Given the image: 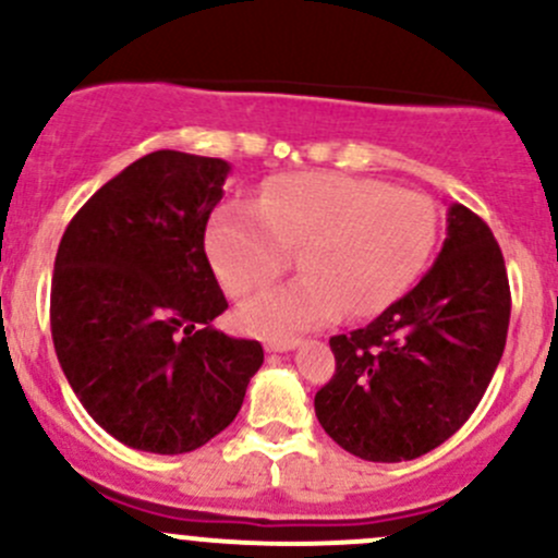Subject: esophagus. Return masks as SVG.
<instances>
[{"mask_svg": "<svg viewBox=\"0 0 558 558\" xmlns=\"http://www.w3.org/2000/svg\"><path fill=\"white\" fill-rule=\"evenodd\" d=\"M300 345V340H294V337H286V340H278V337H267L264 340V348H267L269 353H286V351H294V348Z\"/></svg>", "mask_w": 558, "mask_h": 558, "instance_id": "34e87169", "label": "esophagus"}]
</instances>
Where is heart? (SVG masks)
Returning a JSON list of instances; mask_svg holds the SVG:
<instances>
[{"instance_id": "1", "label": "heart", "mask_w": 558, "mask_h": 558, "mask_svg": "<svg viewBox=\"0 0 558 558\" xmlns=\"http://www.w3.org/2000/svg\"><path fill=\"white\" fill-rule=\"evenodd\" d=\"M437 210L429 196L378 180L311 172L272 180L256 205L229 202L207 227V253L234 296L286 272H302L240 311L256 331H300L342 311L373 315L408 291L429 262Z\"/></svg>"}]
</instances>
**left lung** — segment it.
<instances>
[{
  "instance_id": "obj_1",
  "label": "left lung",
  "mask_w": 558,
  "mask_h": 558,
  "mask_svg": "<svg viewBox=\"0 0 558 558\" xmlns=\"http://www.w3.org/2000/svg\"><path fill=\"white\" fill-rule=\"evenodd\" d=\"M442 251L373 324L331 337L335 375L315 393L326 435L367 461H410L461 429L494 378L510 324L502 251L453 202Z\"/></svg>"
}]
</instances>
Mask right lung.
I'll return each instance as SVG.
<instances>
[{
    "mask_svg": "<svg viewBox=\"0 0 558 558\" xmlns=\"http://www.w3.org/2000/svg\"><path fill=\"white\" fill-rule=\"evenodd\" d=\"M229 172L210 156H143L77 210L56 253V356L86 413L137 451L205 446L264 362L256 340L213 326L229 302L205 229Z\"/></svg>",
    "mask_w": 558,
    "mask_h": 558,
    "instance_id": "obj_1",
    "label": "right lung"
}]
</instances>
